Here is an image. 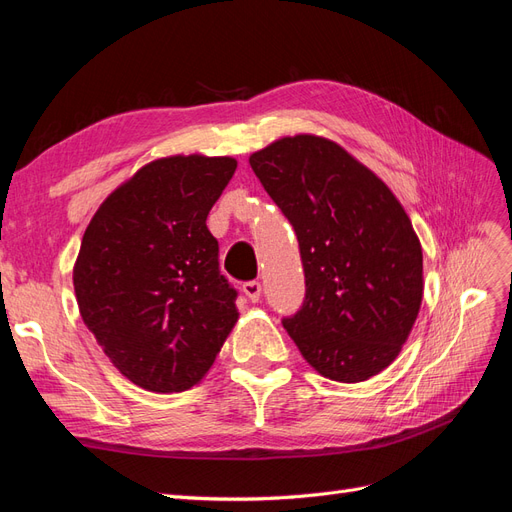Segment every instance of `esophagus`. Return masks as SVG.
Here are the masks:
<instances>
[{
    "label": "esophagus",
    "instance_id": "34e87169",
    "mask_svg": "<svg viewBox=\"0 0 512 512\" xmlns=\"http://www.w3.org/2000/svg\"><path fill=\"white\" fill-rule=\"evenodd\" d=\"M243 294L252 303H258L260 301V294H262V284L260 282H245L243 284Z\"/></svg>",
    "mask_w": 512,
    "mask_h": 512
}]
</instances>
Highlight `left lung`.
Masks as SVG:
<instances>
[{"label":"left lung","mask_w":512,"mask_h":512,"mask_svg":"<svg viewBox=\"0 0 512 512\" xmlns=\"http://www.w3.org/2000/svg\"><path fill=\"white\" fill-rule=\"evenodd\" d=\"M250 166L299 239L305 301L284 329L324 378L380 374L423 301V250L408 213L329 138L284 136L252 153Z\"/></svg>","instance_id":"obj_1"}]
</instances>
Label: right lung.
<instances>
[{"mask_svg":"<svg viewBox=\"0 0 512 512\" xmlns=\"http://www.w3.org/2000/svg\"><path fill=\"white\" fill-rule=\"evenodd\" d=\"M235 170L228 156L153 160L108 194L85 230L72 273L79 312L141 389H192L239 318L207 228Z\"/></svg>","mask_w":512,"mask_h":512,"instance_id":"add662e5","label":"right lung"}]
</instances>
